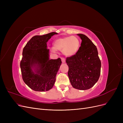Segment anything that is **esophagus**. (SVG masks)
Instances as JSON below:
<instances>
[{"instance_id":"obj_1","label":"esophagus","mask_w":123,"mask_h":123,"mask_svg":"<svg viewBox=\"0 0 123 123\" xmlns=\"http://www.w3.org/2000/svg\"><path fill=\"white\" fill-rule=\"evenodd\" d=\"M61 59H62V62H65L66 59H65V58L64 57H62V58H61Z\"/></svg>"}]
</instances>
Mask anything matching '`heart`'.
<instances>
[{
	"label": "heart",
	"instance_id": "1",
	"mask_svg": "<svg viewBox=\"0 0 123 123\" xmlns=\"http://www.w3.org/2000/svg\"><path fill=\"white\" fill-rule=\"evenodd\" d=\"M80 46L79 39L75 36H70L56 40L54 43V48H52V50L61 51L67 56H71L77 52Z\"/></svg>",
	"mask_w": 123,
	"mask_h": 123
}]
</instances>
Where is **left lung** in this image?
<instances>
[{"instance_id":"obj_1","label":"left lung","mask_w":123,"mask_h":123,"mask_svg":"<svg viewBox=\"0 0 123 123\" xmlns=\"http://www.w3.org/2000/svg\"><path fill=\"white\" fill-rule=\"evenodd\" d=\"M77 35L82 42L77 52L66 58L68 75L73 88L85 90L92 87L98 80L101 62L97 48L91 40L85 35Z\"/></svg>"}]
</instances>
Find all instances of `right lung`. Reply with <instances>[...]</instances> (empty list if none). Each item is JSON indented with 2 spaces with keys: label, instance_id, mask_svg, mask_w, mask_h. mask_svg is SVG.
<instances>
[{
  "label": "right lung",
  "instance_id": "1",
  "mask_svg": "<svg viewBox=\"0 0 123 123\" xmlns=\"http://www.w3.org/2000/svg\"><path fill=\"white\" fill-rule=\"evenodd\" d=\"M56 32L33 36L25 46L20 66L23 80L32 90L48 91L53 87L62 63L61 59H49L47 43ZM38 67L33 72L32 69Z\"/></svg>",
  "mask_w": 123,
  "mask_h": 123
}]
</instances>
